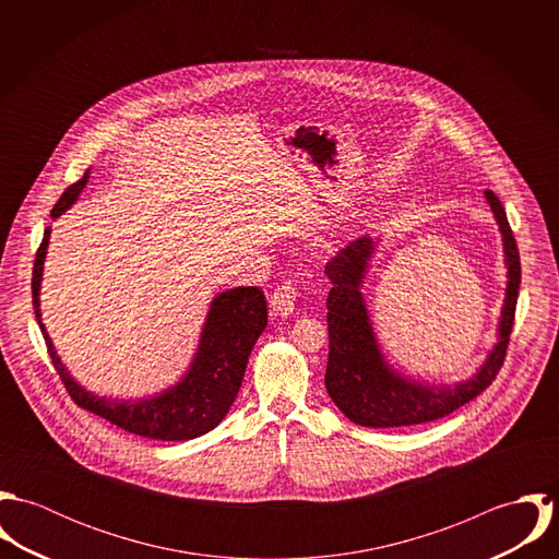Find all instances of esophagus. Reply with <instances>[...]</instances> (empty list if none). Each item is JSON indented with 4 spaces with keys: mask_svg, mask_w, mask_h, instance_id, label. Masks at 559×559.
<instances>
[{
    "mask_svg": "<svg viewBox=\"0 0 559 559\" xmlns=\"http://www.w3.org/2000/svg\"><path fill=\"white\" fill-rule=\"evenodd\" d=\"M295 301H297V284L293 277L284 280L271 295V310L280 317H288L295 310Z\"/></svg>",
    "mask_w": 559,
    "mask_h": 559,
    "instance_id": "1",
    "label": "esophagus"
}]
</instances>
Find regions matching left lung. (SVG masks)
<instances>
[{
    "label": "left lung",
    "mask_w": 559,
    "mask_h": 559,
    "mask_svg": "<svg viewBox=\"0 0 559 559\" xmlns=\"http://www.w3.org/2000/svg\"><path fill=\"white\" fill-rule=\"evenodd\" d=\"M488 204L499 222L503 235V249L508 262V293L499 324V344L490 353L478 377L456 385L454 390H430L406 383L399 374L390 372L374 344L372 326L359 295V282L372 240L357 239L340 249L324 266L331 280L326 297V326H329V361L324 385L335 406L355 424L370 428H394L435 421L461 408L479 396L499 374L510 333L514 326V312L521 284L519 247L508 224L506 211L492 191H486Z\"/></svg>",
    "instance_id": "8db88e82"
}]
</instances>
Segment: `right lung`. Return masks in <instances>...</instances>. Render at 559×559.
<instances>
[{
    "mask_svg": "<svg viewBox=\"0 0 559 559\" xmlns=\"http://www.w3.org/2000/svg\"><path fill=\"white\" fill-rule=\"evenodd\" d=\"M87 180V171L78 182H73L62 198L56 202L51 217L64 213L80 195ZM49 242V228L40 240L32 269V299L38 326L47 342V350L56 372L60 374L69 396L73 402L98 415L118 428L159 441H187L213 430L228 413L239 394L247 357L266 326V299L258 286H239L215 297L211 314L200 340L198 357L189 374L174 390L159 399L144 402H111L94 399L71 379V374L60 364L53 344L40 322L38 310V288L43 260Z\"/></svg>",
    "mask_w": 559,
    "mask_h": 559,
    "instance_id": "1",
    "label": "right lung"
}]
</instances>
